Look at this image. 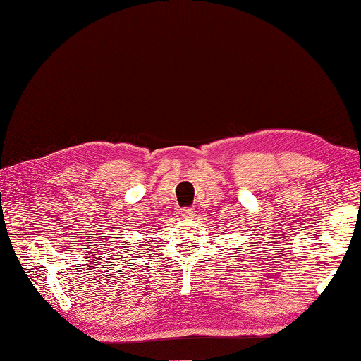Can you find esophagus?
<instances>
[{"mask_svg": "<svg viewBox=\"0 0 361 361\" xmlns=\"http://www.w3.org/2000/svg\"><path fill=\"white\" fill-rule=\"evenodd\" d=\"M195 212H196V210L193 207H183V209H180V214H182L183 219H193Z\"/></svg>", "mask_w": 361, "mask_h": 361, "instance_id": "esophagus-1", "label": "esophagus"}]
</instances>
